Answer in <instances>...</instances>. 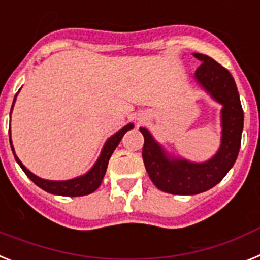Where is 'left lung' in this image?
I'll list each match as a JSON object with an SVG mask.
<instances>
[{
	"label": "left lung",
	"instance_id": "obj_1",
	"mask_svg": "<svg viewBox=\"0 0 260 260\" xmlns=\"http://www.w3.org/2000/svg\"><path fill=\"white\" fill-rule=\"evenodd\" d=\"M202 65L196 69L195 80L221 110V145L208 161L196 164L184 158L170 157L146 128L144 135L143 159L149 177L157 188L173 195H196L214 187L233 168L241 148L243 110L236 82L228 69L203 53H193Z\"/></svg>",
	"mask_w": 260,
	"mask_h": 260
}]
</instances>
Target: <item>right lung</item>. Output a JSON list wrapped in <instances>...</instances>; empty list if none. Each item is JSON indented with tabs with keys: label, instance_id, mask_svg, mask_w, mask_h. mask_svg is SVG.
<instances>
[{
	"label": "right lung",
	"instance_id": "right-lung-1",
	"mask_svg": "<svg viewBox=\"0 0 260 260\" xmlns=\"http://www.w3.org/2000/svg\"><path fill=\"white\" fill-rule=\"evenodd\" d=\"M18 92H17V95H18ZM17 95L14 96L13 106H14ZM13 106H11V110H13ZM132 128H133L132 123L127 124V125L121 128L119 132L112 135V136L106 141L105 146H103L102 149V153H101V155H99L98 158V161H96L95 165L90 169V171H87V173L85 174V175H82V177H77L69 180H47V179H42V178L36 177L35 174H32L28 169L24 168V165L22 164V162L19 161V158L15 155L14 148H13V144H11L10 135H9V137H10L11 150H13V153H14L15 161L18 162V165L21 166L22 170L24 171V174H26L27 177L30 178L31 180H32L36 186H39L42 189H44V191H47V192L49 193H53V195L83 196V195H89V193L94 192V191L101 186L103 177H105V174H106V170H107L108 161H110L112 153H114V150L116 149V146L119 145L120 140L123 139L124 133L127 132V131L132 129Z\"/></svg>",
	"mask_w": 260,
	"mask_h": 260
}]
</instances>
